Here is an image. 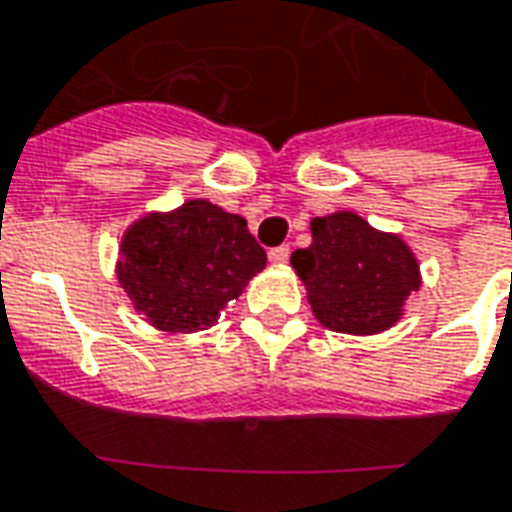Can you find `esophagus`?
I'll use <instances>...</instances> for the list:
<instances>
[{
	"instance_id": "obj_1",
	"label": "esophagus",
	"mask_w": 512,
	"mask_h": 512,
	"mask_svg": "<svg viewBox=\"0 0 512 512\" xmlns=\"http://www.w3.org/2000/svg\"><path fill=\"white\" fill-rule=\"evenodd\" d=\"M268 260H271V263H287V260H290V246H274V249L268 252Z\"/></svg>"
}]
</instances>
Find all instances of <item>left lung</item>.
Masks as SVG:
<instances>
[{
    "label": "left lung",
    "instance_id": "1",
    "mask_svg": "<svg viewBox=\"0 0 512 512\" xmlns=\"http://www.w3.org/2000/svg\"><path fill=\"white\" fill-rule=\"evenodd\" d=\"M290 263L304 279L317 320L339 333L391 328L420 285L404 241L377 233L350 211L314 219L312 246L293 252Z\"/></svg>",
    "mask_w": 512,
    "mask_h": 512
}]
</instances>
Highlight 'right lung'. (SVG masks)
Segmentation results:
<instances>
[{
    "label": "right lung",
    "instance_id": "add662e5",
    "mask_svg": "<svg viewBox=\"0 0 512 512\" xmlns=\"http://www.w3.org/2000/svg\"><path fill=\"white\" fill-rule=\"evenodd\" d=\"M266 268L246 219L208 200L143 217L121 241L119 282L162 331H200Z\"/></svg>",
    "mask_w": 512,
    "mask_h": 512
}]
</instances>
